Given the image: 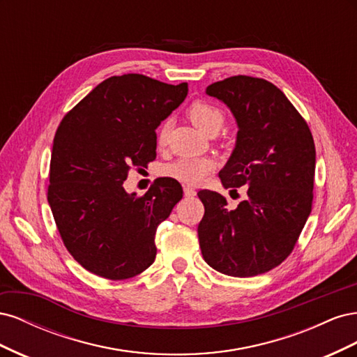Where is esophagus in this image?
I'll return each mask as SVG.
<instances>
[{"label": "esophagus", "instance_id": "1", "mask_svg": "<svg viewBox=\"0 0 357 357\" xmlns=\"http://www.w3.org/2000/svg\"><path fill=\"white\" fill-rule=\"evenodd\" d=\"M185 197H188V198H190V197H195L197 195V190L193 189L192 186H185Z\"/></svg>", "mask_w": 357, "mask_h": 357}]
</instances>
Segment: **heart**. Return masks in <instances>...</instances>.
<instances>
[{
    "mask_svg": "<svg viewBox=\"0 0 357 357\" xmlns=\"http://www.w3.org/2000/svg\"><path fill=\"white\" fill-rule=\"evenodd\" d=\"M189 119L195 123L197 128H199L202 132H210L214 129H220L223 125L225 116L223 112L210 102L204 101H195L192 102L188 110ZM169 135V122L165 121L158 129L156 142L158 146H165L168 142ZM214 168V160L210 156H185L178 158L176 160L169 162L162 172L164 176L176 178L183 183H189V185H198L205 177L210 174V171Z\"/></svg>",
    "mask_w": 357,
    "mask_h": 357,
    "instance_id": "1",
    "label": "heart"
}]
</instances>
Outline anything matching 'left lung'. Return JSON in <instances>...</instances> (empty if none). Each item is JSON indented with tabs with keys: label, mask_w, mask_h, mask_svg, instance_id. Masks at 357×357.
<instances>
[{
	"label": "left lung",
	"mask_w": 357,
	"mask_h": 357,
	"mask_svg": "<svg viewBox=\"0 0 357 357\" xmlns=\"http://www.w3.org/2000/svg\"><path fill=\"white\" fill-rule=\"evenodd\" d=\"M205 92L228 105L238 126L235 149L219 172L222 185L248 188L236 208L218 192H198L205 208L201 252L222 274H264L291 253L311 213L314 139L286 95L264 79L234 75Z\"/></svg>",
	"instance_id": "8db88e82"
}]
</instances>
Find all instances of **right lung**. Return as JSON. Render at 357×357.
Instances as JSON below:
<instances>
[{"mask_svg":"<svg viewBox=\"0 0 357 357\" xmlns=\"http://www.w3.org/2000/svg\"><path fill=\"white\" fill-rule=\"evenodd\" d=\"M177 86L143 74L113 75L66 114L53 138L47 201L67 250L109 280L142 274L155 262V235L183 189L156 181L143 197L123 181L156 158L155 129L185 101Z\"/></svg>","mask_w":357,"mask_h":357,"instance_id":"1","label":"right lung"}]
</instances>
